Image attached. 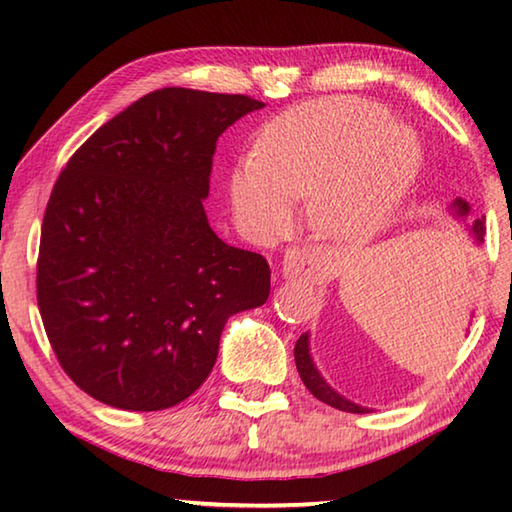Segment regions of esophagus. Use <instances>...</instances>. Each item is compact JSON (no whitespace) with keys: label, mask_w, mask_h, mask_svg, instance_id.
Returning a JSON list of instances; mask_svg holds the SVG:
<instances>
[{"label":"esophagus","mask_w":512,"mask_h":512,"mask_svg":"<svg viewBox=\"0 0 512 512\" xmlns=\"http://www.w3.org/2000/svg\"><path fill=\"white\" fill-rule=\"evenodd\" d=\"M280 273L284 280H300V277L320 275L323 273V268H320L314 259H309L305 253H300V250H289L282 259Z\"/></svg>","instance_id":"34e87169"}]
</instances>
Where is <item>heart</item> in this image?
I'll use <instances>...</instances> for the list:
<instances>
[{"mask_svg":"<svg viewBox=\"0 0 512 512\" xmlns=\"http://www.w3.org/2000/svg\"><path fill=\"white\" fill-rule=\"evenodd\" d=\"M418 167V140L384 106L327 97L264 128L253 164L230 173V203L250 230L266 235L287 221L289 201L307 198L309 223L320 235L357 239L391 219Z\"/></svg>","mask_w":512,"mask_h":512,"instance_id":"obj_1","label":"heart"}]
</instances>
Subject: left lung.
<instances>
[{"instance_id": "left-lung-1", "label": "left lung", "mask_w": 512, "mask_h": 512, "mask_svg": "<svg viewBox=\"0 0 512 512\" xmlns=\"http://www.w3.org/2000/svg\"><path fill=\"white\" fill-rule=\"evenodd\" d=\"M449 210H452V216L456 221L465 223V228L470 230L474 244L481 246L483 235H485V225H483L485 216H481V219H474L472 223H467V216H470V205H467V201H463V198H456ZM293 357H296V368H298V375L302 379V384L309 388V393L314 395L316 400L334 406V409H339V411H348V413H368L370 411V409H366V406L354 404L352 400H348V397L336 393L334 388L327 384L325 377L320 375V370L316 368L314 359H311L309 332L302 334L300 339L296 341V348H293Z\"/></svg>"}]
</instances>
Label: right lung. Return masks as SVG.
<instances>
[{
    "label": "right lung",
    "mask_w": 512,
    "mask_h": 512,
    "mask_svg": "<svg viewBox=\"0 0 512 512\" xmlns=\"http://www.w3.org/2000/svg\"><path fill=\"white\" fill-rule=\"evenodd\" d=\"M244 94L162 88L85 142L42 219L38 307L76 386L124 411H162L210 375L223 327L262 307L271 268L207 221L216 140Z\"/></svg>",
    "instance_id": "obj_1"
}]
</instances>
